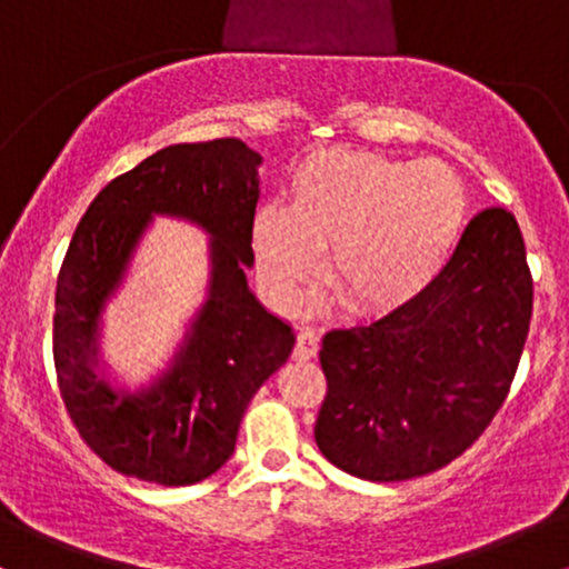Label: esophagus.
I'll return each mask as SVG.
<instances>
[{
  "mask_svg": "<svg viewBox=\"0 0 569 569\" xmlns=\"http://www.w3.org/2000/svg\"><path fill=\"white\" fill-rule=\"evenodd\" d=\"M318 342H321V339H318L316 331L302 329L297 335V348H293V358H299V361H310V358H316Z\"/></svg>",
  "mask_w": 569,
  "mask_h": 569,
  "instance_id": "1",
  "label": "esophagus"
}]
</instances>
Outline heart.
Masks as SVG:
<instances>
[{
    "label": "heart",
    "instance_id": "heart-1",
    "mask_svg": "<svg viewBox=\"0 0 569 569\" xmlns=\"http://www.w3.org/2000/svg\"><path fill=\"white\" fill-rule=\"evenodd\" d=\"M466 213V187L443 162L316 154L293 173L289 208L264 206L253 219L259 276L280 305H297L329 248L331 289L361 310H390L433 283Z\"/></svg>",
    "mask_w": 569,
    "mask_h": 569
}]
</instances>
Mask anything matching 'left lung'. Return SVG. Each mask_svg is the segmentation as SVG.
<instances>
[{"label":"left lung","instance_id":"obj_1","mask_svg":"<svg viewBox=\"0 0 569 569\" xmlns=\"http://www.w3.org/2000/svg\"><path fill=\"white\" fill-rule=\"evenodd\" d=\"M530 318L525 238L513 213L485 208L420 297L323 337L318 449L369 481L449 466L506 401Z\"/></svg>","mask_w":569,"mask_h":569}]
</instances>
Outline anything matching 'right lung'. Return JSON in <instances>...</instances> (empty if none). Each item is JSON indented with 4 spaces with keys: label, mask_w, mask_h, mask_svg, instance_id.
Segmentation results:
<instances>
[{
    "label": "right lung",
    "mask_w": 569,
    "mask_h": 569,
    "mask_svg": "<svg viewBox=\"0 0 569 569\" xmlns=\"http://www.w3.org/2000/svg\"><path fill=\"white\" fill-rule=\"evenodd\" d=\"M259 162L240 139L173 143L109 181L77 224L56 286V377L77 433L117 473L162 487L217 473L251 398L289 361L291 326L246 283ZM152 212L212 234V286L174 367L141 395H122L92 371L97 318Z\"/></svg>",
    "instance_id": "add662e5"
}]
</instances>
